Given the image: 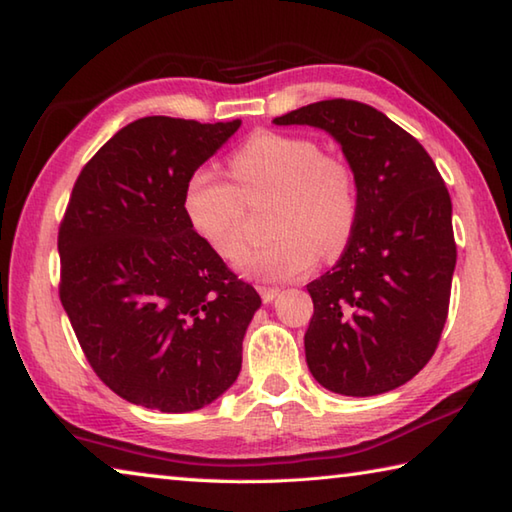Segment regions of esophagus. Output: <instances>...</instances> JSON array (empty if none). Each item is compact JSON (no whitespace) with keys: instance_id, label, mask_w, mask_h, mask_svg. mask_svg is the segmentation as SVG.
I'll return each instance as SVG.
<instances>
[{"instance_id":"34e87169","label":"esophagus","mask_w":512,"mask_h":512,"mask_svg":"<svg viewBox=\"0 0 512 512\" xmlns=\"http://www.w3.org/2000/svg\"><path fill=\"white\" fill-rule=\"evenodd\" d=\"M256 289H258L260 298H263V303L274 301V298L278 296V292H281V289H278V287H267V285H258Z\"/></svg>"}]
</instances>
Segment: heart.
<instances>
[{
    "mask_svg": "<svg viewBox=\"0 0 512 512\" xmlns=\"http://www.w3.org/2000/svg\"><path fill=\"white\" fill-rule=\"evenodd\" d=\"M229 182L198 167L182 187V214L209 249L231 260L243 247L245 200L272 194L263 243L249 247L238 267L249 276L285 281L310 269L316 258H336L350 243L359 218L354 169L323 153L307 136L254 131L229 156Z\"/></svg>",
    "mask_w": 512,
    "mask_h": 512,
    "instance_id": "heart-1",
    "label": "heart"
}]
</instances>
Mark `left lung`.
Instances as JSON below:
<instances>
[{
    "mask_svg": "<svg viewBox=\"0 0 512 512\" xmlns=\"http://www.w3.org/2000/svg\"><path fill=\"white\" fill-rule=\"evenodd\" d=\"M274 122L332 133L359 189L343 256L307 285V368L345 397L399 388L432 359L448 318L457 245L441 173L417 138L370 104L323 100Z\"/></svg>",
    "mask_w": 512,
    "mask_h": 512,
    "instance_id": "8db88e82",
    "label": "left lung"
}]
</instances>
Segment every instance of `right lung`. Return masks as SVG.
I'll return each mask as SVG.
<instances>
[{
    "label": "right lung",
    "instance_id": "1",
    "mask_svg": "<svg viewBox=\"0 0 512 512\" xmlns=\"http://www.w3.org/2000/svg\"><path fill=\"white\" fill-rule=\"evenodd\" d=\"M238 127L140 118L73 185L57 234L60 301L93 372L136 406L198 410L240 372L260 296L182 214L187 176Z\"/></svg>",
    "mask_w": 512,
    "mask_h": 512
}]
</instances>
